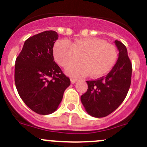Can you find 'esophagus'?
<instances>
[{
  "instance_id": "esophagus-1",
  "label": "esophagus",
  "mask_w": 147,
  "mask_h": 147,
  "mask_svg": "<svg viewBox=\"0 0 147 147\" xmlns=\"http://www.w3.org/2000/svg\"><path fill=\"white\" fill-rule=\"evenodd\" d=\"M76 81L77 80L75 79V78H71V83H75Z\"/></svg>"
}]
</instances>
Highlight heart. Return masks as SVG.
<instances>
[{"instance_id":"b5f03b06","label":"heart","mask_w":147,"mask_h":147,"mask_svg":"<svg viewBox=\"0 0 147 147\" xmlns=\"http://www.w3.org/2000/svg\"><path fill=\"white\" fill-rule=\"evenodd\" d=\"M54 57L58 64L67 67L79 60L67 69L71 76L84 77L90 73L91 76L99 77L108 73L117 59V53L113 45L105 43L97 38L77 39L71 43L67 40H60L54 46Z\"/></svg>"}]
</instances>
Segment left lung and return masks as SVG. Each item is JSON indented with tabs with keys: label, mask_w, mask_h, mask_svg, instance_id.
<instances>
[{
	"label": "left lung",
	"mask_w": 147,
	"mask_h": 147,
	"mask_svg": "<svg viewBox=\"0 0 147 147\" xmlns=\"http://www.w3.org/2000/svg\"><path fill=\"white\" fill-rule=\"evenodd\" d=\"M114 42L119 52L116 64L106 76L86 81L88 90L80 97L86 111L93 117H105L114 111L130 86L132 67L127 48L121 41Z\"/></svg>",
	"instance_id": "left-lung-1"
}]
</instances>
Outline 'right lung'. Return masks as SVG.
Listing matches in <instances>:
<instances>
[{
	"label": "right lung",
	"instance_id": "add662e5",
	"mask_svg": "<svg viewBox=\"0 0 147 147\" xmlns=\"http://www.w3.org/2000/svg\"><path fill=\"white\" fill-rule=\"evenodd\" d=\"M58 34L45 31L29 38L17 57L15 82L20 97L32 111L40 115L53 113L62 100L70 79L53 57Z\"/></svg>",
	"mask_w": 147,
	"mask_h": 147
}]
</instances>
